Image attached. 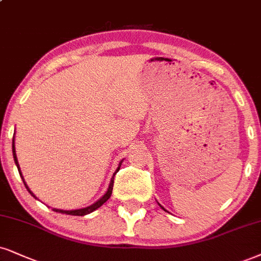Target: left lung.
<instances>
[{
    "label": "left lung",
    "mask_w": 261,
    "mask_h": 261,
    "mask_svg": "<svg viewBox=\"0 0 261 261\" xmlns=\"http://www.w3.org/2000/svg\"><path fill=\"white\" fill-rule=\"evenodd\" d=\"M160 205H161V204H160ZM161 208H162V209H165V208H163V207H162V205H161ZM165 211H166V209H165Z\"/></svg>",
    "instance_id": "obj_1"
}]
</instances>
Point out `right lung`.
Segmentation results:
<instances>
[{
	"instance_id": "obj_1",
	"label": "right lung",
	"mask_w": 261,
	"mask_h": 261,
	"mask_svg": "<svg viewBox=\"0 0 261 261\" xmlns=\"http://www.w3.org/2000/svg\"><path fill=\"white\" fill-rule=\"evenodd\" d=\"M12 151H13V157H14V162H15V165H17V167H18V170H19V174H20V176H21V179H22V181H24V185H25V188L28 189V191L30 192L31 194V196H34L35 197V195L32 194V192L30 191V189L28 188V185L25 184V180H24V178H22V175H21V173H20V168H19V163H18V160H17V155H15V147H14V138H13V144H12ZM121 163H122V161L120 162V166H118V168L116 169V172L114 173V175H112V178H111V181H110V185H109V189H108V191H106V194L102 196V197L99 199V201H96L94 204H92V205H89V207H87V208H82V209H76V211H62V209H53L54 212H59V213H63V214H69V215H79V217H82V215H86V214H89V213H92L93 211H95V209H98L99 207H100V205H102L105 203L106 201H108L109 198H110V196H111V194H112V188H114V178H115V174L116 173L118 172V170H120V167H121ZM36 198V197H35Z\"/></svg>"
}]
</instances>
